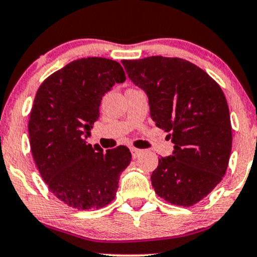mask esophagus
<instances>
[{"label":"esophagus","instance_id":"1","mask_svg":"<svg viewBox=\"0 0 257 257\" xmlns=\"http://www.w3.org/2000/svg\"><path fill=\"white\" fill-rule=\"evenodd\" d=\"M131 152H132L133 158H138L139 156H140L141 153H143V151H141V150L135 149V147H132V149H131Z\"/></svg>","mask_w":257,"mask_h":257}]
</instances>
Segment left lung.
Segmentation results:
<instances>
[{"label": "left lung", "instance_id": "8db88e82", "mask_svg": "<svg viewBox=\"0 0 257 257\" xmlns=\"http://www.w3.org/2000/svg\"><path fill=\"white\" fill-rule=\"evenodd\" d=\"M131 81L146 93L150 114L168 133L173 155L151 175L156 193L172 204L191 206L222 180L232 150L228 105L220 85L180 58L123 60Z\"/></svg>", "mask_w": 257, "mask_h": 257}]
</instances>
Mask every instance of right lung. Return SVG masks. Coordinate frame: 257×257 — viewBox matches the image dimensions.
Here are the masks:
<instances>
[{
    "label": "right lung",
    "mask_w": 257,
    "mask_h": 257,
    "mask_svg": "<svg viewBox=\"0 0 257 257\" xmlns=\"http://www.w3.org/2000/svg\"><path fill=\"white\" fill-rule=\"evenodd\" d=\"M124 81L117 61L83 58L49 76L35 96L29 119L34 161L51 192L78 210L111 203L132 161L128 147L104 152L85 141L100 116L102 96Z\"/></svg>",
    "instance_id": "right-lung-1"
}]
</instances>
